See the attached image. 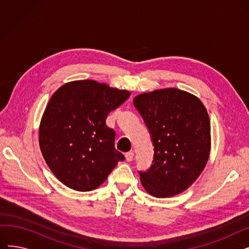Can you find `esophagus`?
Here are the masks:
<instances>
[{"instance_id":"esophagus-1","label":"esophagus","mask_w":249,"mask_h":249,"mask_svg":"<svg viewBox=\"0 0 249 249\" xmlns=\"http://www.w3.org/2000/svg\"><path fill=\"white\" fill-rule=\"evenodd\" d=\"M133 156H134L133 151H129V152H126V153H125V158H126V160H127V161H132Z\"/></svg>"}]
</instances>
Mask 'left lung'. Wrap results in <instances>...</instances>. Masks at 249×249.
Masks as SVG:
<instances>
[{
	"instance_id": "1",
	"label": "left lung",
	"mask_w": 249,
	"mask_h": 249,
	"mask_svg": "<svg viewBox=\"0 0 249 249\" xmlns=\"http://www.w3.org/2000/svg\"><path fill=\"white\" fill-rule=\"evenodd\" d=\"M154 146L147 172H139L144 190L168 198L190 188L204 171L211 150V126L199 98L175 88L143 93L133 100Z\"/></svg>"
}]
</instances>
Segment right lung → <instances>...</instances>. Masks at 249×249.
Returning a JSON list of instances; mask_svg holds the SVG:
<instances>
[{
    "instance_id": "right-lung-1",
    "label": "right lung",
    "mask_w": 249,
    "mask_h": 249,
    "mask_svg": "<svg viewBox=\"0 0 249 249\" xmlns=\"http://www.w3.org/2000/svg\"><path fill=\"white\" fill-rule=\"evenodd\" d=\"M129 96V90L93 80L67 83L51 96L39 125V146L63 185L93 191L124 160L106 118Z\"/></svg>"
}]
</instances>
